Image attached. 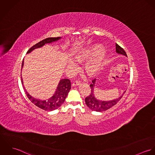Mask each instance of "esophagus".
Instances as JSON below:
<instances>
[{
	"mask_svg": "<svg viewBox=\"0 0 155 155\" xmlns=\"http://www.w3.org/2000/svg\"><path fill=\"white\" fill-rule=\"evenodd\" d=\"M79 85H80V83H79L78 81H75V82H74L73 83L72 86H73V87H75L79 86Z\"/></svg>",
	"mask_w": 155,
	"mask_h": 155,
	"instance_id": "obj_1",
	"label": "esophagus"
}]
</instances>
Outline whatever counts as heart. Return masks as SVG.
Returning <instances> with one entry per match:
<instances>
[{
  "label": "heart",
  "instance_id": "obj_1",
  "mask_svg": "<svg viewBox=\"0 0 155 155\" xmlns=\"http://www.w3.org/2000/svg\"><path fill=\"white\" fill-rule=\"evenodd\" d=\"M102 49V46L95 45L82 51L74 57V60L78 63L86 62L84 66V71L89 77L95 76L104 66L107 53ZM66 67L68 68H74L76 66L72 60L68 59Z\"/></svg>",
  "mask_w": 155,
  "mask_h": 155
}]
</instances>
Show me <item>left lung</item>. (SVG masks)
I'll list each match as a JSON object with an SVG mask.
<instances>
[{"label":"left lung","mask_w":155,"mask_h":155,"mask_svg":"<svg viewBox=\"0 0 155 155\" xmlns=\"http://www.w3.org/2000/svg\"><path fill=\"white\" fill-rule=\"evenodd\" d=\"M116 52L118 54H121L127 57V55L125 51H124V49L117 44H116ZM92 83L90 85V88L91 89V94L85 98L86 104L92 110L98 112H101V111L107 110V109H110L111 107L116 104L121 99L124 94H125V91H124L122 94V95L112 100H109V101L100 100L97 99L94 95V89L96 85V79H94L92 81Z\"/></svg>","instance_id":"obj_1"}]
</instances>
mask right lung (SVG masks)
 <instances>
[{
    "label": "right lung",
    "instance_id": "obj_1",
    "mask_svg": "<svg viewBox=\"0 0 155 155\" xmlns=\"http://www.w3.org/2000/svg\"><path fill=\"white\" fill-rule=\"evenodd\" d=\"M61 39V37L57 38H48L44 40L38 42V44L35 45L31 48H30L28 51L27 52V54L30 53L32 51L35 49L41 48L45 45L47 44H51L54 42H57L58 40ZM24 66V60H22L21 70L22 67ZM21 82L23 85V88L25 91V93L26 94L28 99L32 102L35 105L42 109L44 110L52 111L60 107L61 104L64 102L66 98L71 89V83L69 79H61L58 83V85L55 90V93L53 95L46 100H42L39 99H37L34 98L31 95H30L27 90L25 88L23 85L22 77H21Z\"/></svg>",
    "mask_w": 155,
    "mask_h": 155
}]
</instances>
